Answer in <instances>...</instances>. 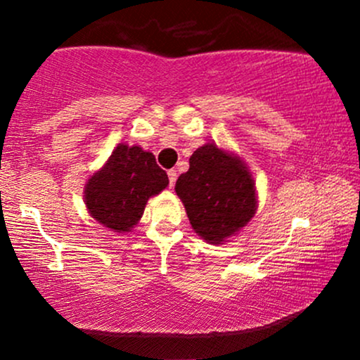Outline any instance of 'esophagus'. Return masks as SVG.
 <instances>
[{
  "label": "esophagus",
  "mask_w": 360,
  "mask_h": 360,
  "mask_svg": "<svg viewBox=\"0 0 360 360\" xmlns=\"http://www.w3.org/2000/svg\"><path fill=\"white\" fill-rule=\"evenodd\" d=\"M167 176H169V186H174L176 184V179H177V172L174 171V169H171V171L167 172Z\"/></svg>",
  "instance_id": "34e87169"
}]
</instances>
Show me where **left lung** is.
Segmentation results:
<instances>
[{
    "instance_id": "left-lung-1",
    "label": "left lung",
    "mask_w": 360,
    "mask_h": 360,
    "mask_svg": "<svg viewBox=\"0 0 360 360\" xmlns=\"http://www.w3.org/2000/svg\"><path fill=\"white\" fill-rule=\"evenodd\" d=\"M174 189L193 230L210 243H223L240 232L257 210L247 164L217 143L194 150L188 172L179 176Z\"/></svg>"
}]
</instances>
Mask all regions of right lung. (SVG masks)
<instances>
[{
  "label": "right lung",
  "instance_id": "1",
  "mask_svg": "<svg viewBox=\"0 0 360 360\" xmlns=\"http://www.w3.org/2000/svg\"><path fill=\"white\" fill-rule=\"evenodd\" d=\"M169 177L152 152L118 143L100 171L84 186L91 217L113 232H130L142 218L148 198L166 189Z\"/></svg>",
  "mask_w": 360,
  "mask_h": 360
}]
</instances>
